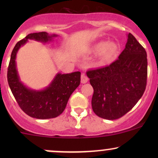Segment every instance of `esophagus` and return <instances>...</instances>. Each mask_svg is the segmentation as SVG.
Masks as SVG:
<instances>
[{
	"instance_id": "esophagus-1",
	"label": "esophagus",
	"mask_w": 158,
	"mask_h": 158,
	"mask_svg": "<svg viewBox=\"0 0 158 158\" xmlns=\"http://www.w3.org/2000/svg\"><path fill=\"white\" fill-rule=\"evenodd\" d=\"M88 81V78L87 77V76L84 73L81 74V82L82 83V84H85V83H86Z\"/></svg>"
}]
</instances>
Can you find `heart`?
<instances>
[{
	"label": "heart",
	"instance_id": "b5f03b06",
	"mask_svg": "<svg viewBox=\"0 0 158 158\" xmlns=\"http://www.w3.org/2000/svg\"><path fill=\"white\" fill-rule=\"evenodd\" d=\"M91 52L99 53V63L101 65H107L112 63L117 59L119 52V45L117 41H102L92 47Z\"/></svg>",
	"mask_w": 158,
	"mask_h": 158
}]
</instances>
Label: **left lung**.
<instances>
[{"label":"left lung","instance_id":"left-lung-1","mask_svg":"<svg viewBox=\"0 0 158 158\" xmlns=\"http://www.w3.org/2000/svg\"><path fill=\"white\" fill-rule=\"evenodd\" d=\"M127 37L126 48L117 61L87 72L94 88L92 108L101 118H120L137 104L146 89V52L132 34Z\"/></svg>","mask_w":158,"mask_h":158}]
</instances>
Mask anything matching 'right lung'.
Segmentation results:
<instances>
[{"label": "right lung", "mask_w": 158, "mask_h": 158, "mask_svg": "<svg viewBox=\"0 0 158 158\" xmlns=\"http://www.w3.org/2000/svg\"><path fill=\"white\" fill-rule=\"evenodd\" d=\"M57 36L46 32L30 33L15 44L11 54L7 72L9 86L20 108L33 118L50 119L60 115L65 109L70 95L80 84L79 71L67 74L58 73L48 86L41 90L32 89L21 81L16 64L19 49L28 40L48 43Z\"/></svg>", "instance_id": "obj_1"}]
</instances>
